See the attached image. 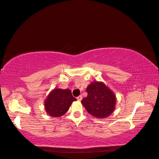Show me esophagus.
<instances>
[{
	"instance_id": "34e87169",
	"label": "esophagus",
	"mask_w": 159,
	"mask_h": 159,
	"mask_svg": "<svg viewBox=\"0 0 159 159\" xmlns=\"http://www.w3.org/2000/svg\"><path fill=\"white\" fill-rule=\"evenodd\" d=\"M77 99L78 100V101H82V97L81 96V95H80V96H79V97H77Z\"/></svg>"
}]
</instances>
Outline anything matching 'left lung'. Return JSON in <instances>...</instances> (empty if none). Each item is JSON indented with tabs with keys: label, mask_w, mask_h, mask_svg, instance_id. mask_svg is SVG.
Instances as JSON below:
<instances>
[{
	"label": "left lung",
	"mask_w": 159,
	"mask_h": 159,
	"mask_svg": "<svg viewBox=\"0 0 159 159\" xmlns=\"http://www.w3.org/2000/svg\"><path fill=\"white\" fill-rule=\"evenodd\" d=\"M82 103L87 111L98 118H107L114 111L116 96L103 83L94 82L87 87Z\"/></svg>",
	"instance_id": "obj_1"
}]
</instances>
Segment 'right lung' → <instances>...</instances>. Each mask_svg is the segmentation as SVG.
I'll use <instances>...</instances> for the list:
<instances>
[{
	"mask_svg": "<svg viewBox=\"0 0 159 159\" xmlns=\"http://www.w3.org/2000/svg\"><path fill=\"white\" fill-rule=\"evenodd\" d=\"M76 100L70 90L56 89L51 92L45 101V110L51 116L59 117L64 115Z\"/></svg>",
	"mask_w": 159,
	"mask_h": 159,
	"instance_id": "right-lung-1",
	"label": "right lung"
}]
</instances>
